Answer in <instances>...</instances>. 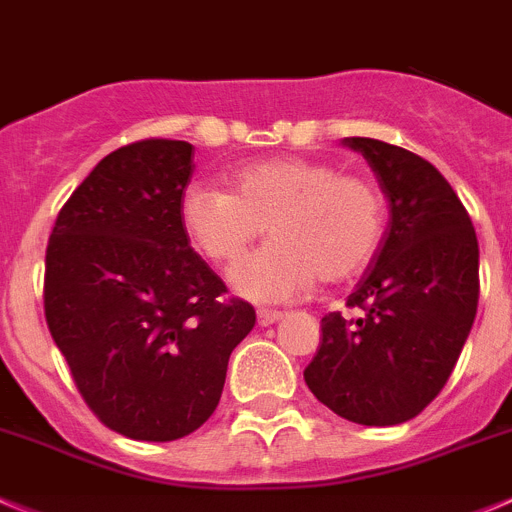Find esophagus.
Wrapping results in <instances>:
<instances>
[{
  "label": "esophagus",
  "instance_id": "obj_1",
  "mask_svg": "<svg viewBox=\"0 0 512 512\" xmlns=\"http://www.w3.org/2000/svg\"><path fill=\"white\" fill-rule=\"evenodd\" d=\"M256 316H259V324L261 326H271V324H276V321L281 319V311H276V309H259L256 311Z\"/></svg>",
  "mask_w": 512,
  "mask_h": 512
}]
</instances>
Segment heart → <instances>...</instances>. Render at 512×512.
Returning a JSON list of instances; mask_svg holds the SVG:
<instances>
[{"label": "heart", "instance_id": "obj_1", "mask_svg": "<svg viewBox=\"0 0 512 512\" xmlns=\"http://www.w3.org/2000/svg\"><path fill=\"white\" fill-rule=\"evenodd\" d=\"M188 238L213 264H233L269 228L274 238L233 269L246 299L276 304L362 274L377 256L387 203L374 180L339 173L306 158L246 163L231 175V191L191 186L180 201Z\"/></svg>", "mask_w": 512, "mask_h": 512}]
</instances>
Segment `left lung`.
I'll use <instances>...</instances> for the list:
<instances>
[{"mask_svg": "<svg viewBox=\"0 0 512 512\" xmlns=\"http://www.w3.org/2000/svg\"><path fill=\"white\" fill-rule=\"evenodd\" d=\"M377 173L389 231L374 266L347 299L354 316L321 319L304 369L314 397L357 425L420 415L455 369L480 296L478 236L440 170L374 138H347Z\"/></svg>", "mask_w": 512, "mask_h": 512, "instance_id": "obj_1", "label": "left lung"}]
</instances>
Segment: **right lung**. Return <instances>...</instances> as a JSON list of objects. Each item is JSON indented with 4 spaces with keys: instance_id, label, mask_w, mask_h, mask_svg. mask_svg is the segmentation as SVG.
I'll use <instances>...</instances> for the list:
<instances>
[{
    "instance_id": "1",
    "label": "right lung",
    "mask_w": 512,
    "mask_h": 512,
    "mask_svg": "<svg viewBox=\"0 0 512 512\" xmlns=\"http://www.w3.org/2000/svg\"><path fill=\"white\" fill-rule=\"evenodd\" d=\"M193 145L148 138L100 160L57 213L45 319L97 420L130 440L191 435L256 324L191 248L180 201Z\"/></svg>"
}]
</instances>
